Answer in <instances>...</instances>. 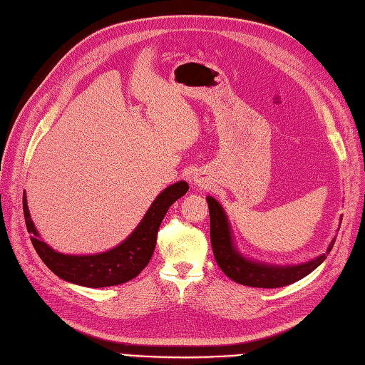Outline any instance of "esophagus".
Returning <instances> with one entry per match:
<instances>
[{
    "mask_svg": "<svg viewBox=\"0 0 365 365\" xmlns=\"http://www.w3.org/2000/svg\"><path fill=\"white\" fill-rule=\"evenodd\" d=\"M192 181L195 182V184H198V185H203L206 182V178L203 176V173H195V175H193V178H192Z\"/></svg>",
    "mask_w": 365,
    "mask_h": 365,
    "instance_id": "34e87169",
    "label": "esophagus"
}]
</instances>
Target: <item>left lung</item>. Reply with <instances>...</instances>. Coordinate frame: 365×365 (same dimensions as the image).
I'll list each match as a JSON object with an SVG mask.
<instances>
[{"mask_svg":"<svg viewBox=\"0 0 365 365\" xmlns=\"http://www.w3.org/2000/svg\"><path fill=\"white\" fill-rule=\"evenodd\" d=\"M207 206H210V224H211V244L214 258L220 269L225 272L232 280L237 284L247 285V287H257V288H279L285 287L294 282L306 277L307 274L322 264L326 255L329 254L334 240L328 252L318 258L312 259L309 263L297 264V266H271L252 262V259L244 258L240 252L235 249L232 232H230L228 219L222 210V206L215 202L212 197H207Z\"/></svg>","mask_w":365,"mask_h":365,"instance_id":"left-lung-1","label":"left lung"}]
</instances>
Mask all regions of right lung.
<instances>
[{
	"label": "right lung",
	"mask_w": 365,
	"mask_h": 365,
	"mask_svg": "<svg viewBox=\"0 0 365 365\" xmlns=\"http://www.w3.org/2000/svg\"><path fill=\"white\" fill-rule=\"evenodd\" d=\"M189 190V184L180 181L170 185L154 200L143 220L128 240L118 247L98 255H64L50 249L39 240L31 217H29L26 197L24 195V214L31 242L43 263L51 272L71 284L89 288L120 285L129 282L145 269L150 263L158 241V232L163 217L178 198Z\"/></svg>",
	"instance_id": "add662e5"
}]
</instances>
